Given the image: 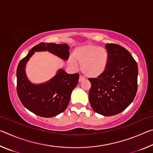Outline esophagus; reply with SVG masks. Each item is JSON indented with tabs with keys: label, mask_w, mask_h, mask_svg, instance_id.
I'll return each instance as SVG.
<instances>
[{
	"label": "esophagus",
	"mask_w": 153,
	"mask_h": 153,
	"mask_svg": "<svg viewBox=\"0 0 153 153\" xmlns=\"http://www.w3.org/2000/svg\"><path fill=\"white\" fill-rule=\"evenodd\" d=\"M84 79H85L84 77H83L82 76H79V82H82V81H84Z\"/></svg>",
	"instance_id": "34e87169"
}]
</instances>
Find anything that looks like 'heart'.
Here are the masks:
<instances>
[{
  "instance_id": "b5f03b06",
  "label": "heart",
  "mask_w": 153,
  "mask_h": 153,
  "mask_svg": "<svg viewBox=\"0 0 153 153\" xmlns=\"http://www.w3.org/2000/svg\"><path fill=\"white\" fill-rule=\"evenodd\" d=\"M73 57L81 65V70L86 77L96 78L104 73L108 62V51L104 48L92 45L77 47L73 52ZM71 66L76 67L73 59L69 60Z\"/></svg>"
}]
</instances>
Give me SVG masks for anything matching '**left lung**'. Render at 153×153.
Returning a JSON list of instances; mask_svg holds the SVG:
<instances>
[{"label": "left lung", "instance_id": "8db88e82", "mask_svg": "<svg viewBox=\"0 0 153 153\" xmlns=\"http://www.w3.org/2000/svg\"><path fill=\"white\" fill-rule=\"evenodd\" d=\"M107 69L97 78H90L89 101L96 113L104 116L117 115L131 104L138 84V65L128 51L121 46L107 44Z\"/></svg>", "mask_w": 153, "mask_h": 153}]
</instances>
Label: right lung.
<instances>
[{
    "mask_svg": "<svg viewBox=\"0 0 153 153\" xmlns=\"http://www.w3.org/2000/svg\"><path fill=\"white\" fill-rule=\"evenodd\" d=\"M69 47L67 44H38L20 61L17 69V92L24 107L42 117H52L66 109L71 94L76 87L79 74H68L59 69L56 75L42 84H33L27 78L25 67L35 52L48 51L64 61L69 58Z\"/></svg>",
    "mask_w": 153,
    "mask_h": 153,
    "instance_id": "1",
    "label": "right lung"
}]
</instances>
